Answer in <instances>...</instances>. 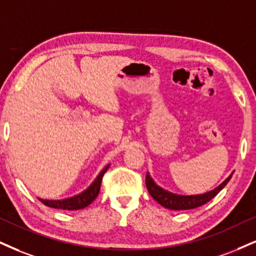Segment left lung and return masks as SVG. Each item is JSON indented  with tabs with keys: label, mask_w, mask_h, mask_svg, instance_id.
Wrapping results in <instances>:
<instances>
[{
	"label": "left lung",
	"mask_w": 256,
	"mask_h": 256,
	"mask_svg": "<svg viewBox=\"0 0 256 256\" xmlns=\"http://www.w3.org/2000/svg\"><path fill=\"white\" fill-rule=\"evenodd\" d=\"M234 173V172H232ZM232 173L228 178L226 179L222 184H220L217 188H214L209 192H205L202 194H191V196H182V194H176L172 192L164 190L159 185L156 184L153 180L152 176L147 172L146 176V186L150 194L156 200L160 205L170 210H188V209H196V208L202 206L205 203H208L210 200H212L218 192L222 190L224 186L228 184V182L232 178Z\"/></svg>",
	"instance_id": "obj_1"
}]
</instances>
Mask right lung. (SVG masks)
I'll return each mask as SVG.
<instances>
[{"label":"right lung","mask_w":256,"mask_h":256,"mask_svg":"<svg viewBox=\"0 0 256 256\" xmlns=\"http://www.w3.org/2000/svg\"><path fill=\"white\" fill-rule=\"evenodd\" d=\"M110 165H106L102 171L100 172V174L96 176V179L91 182L89 188L86 190H84L80 194L74 196V197L65 198V200H42L39 198L41 203L47 205L50 208H54V209H62V210H80L86 208L88 205H90L92 202L96 200V197L100 194V182H102V178L104 173L108 171Z\"/></svg>","instance_id":"add662e5"}]
</instances>
